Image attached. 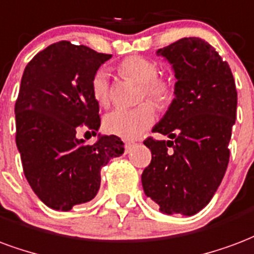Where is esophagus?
Masks as SVG:
<instances>
[{"mask_svg":"<svg viewBox=\"0 0 254 254\" xmlns=\"http://www.w3.org/2000/svg\"><path fill=\"white\" fill-rule=\"evenodd\" d=\"M133 146H134V142H125V153L130 151Z\"/></svg>","mask_w":254,"mask_h":254,"instance_id":"esophagus-1","label":"esophagus"}]
</instances>
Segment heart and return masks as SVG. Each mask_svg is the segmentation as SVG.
I'll use <instances>...</instances> for the list:
<instances>
[{
	"mask_svg": "<svg viewBox=\"0 0 254 254\" xmlns=\"http://www.w3.org/2000/svg\"><path fill=\"white\" fill-rule=\"evenodd\" d=\"M120 72L141 84L140 101L149 99L157 106H167L174 99V86L168 79L159 76V64L142 56H129L120 63ZM90 90L95 102L106 108L110 103V74L106 68L94 72ZM156 120L155 106L142 102L133 109H114L103 118L105 130L127 140L140 137Z\"/></svg>",
	"mask_w": 254,
	"mask_h": 254,
	"instance_id": "1",
	"label": "heart"
}]
</instances>
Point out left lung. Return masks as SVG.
<instances>
[{
	"instance_id": "obj_1",
	"label": "left lung",
	"mask_w": 254,
	"mask_h": 254,
	"mask_svg": "<svg viewBox=\"0 0 254 254\" xmlns=\"http://www.w3.org/2000/svg\"><path fill=\"white\" fill-rule=\"evenodd\" d=\"M175 71V98L148 137L151 164L141 175L146 196L165 214L194 215L211 200L229 164L237 113L232 69L207 41L185 37L160 48Z\"/></svg>"
}]
</instances>
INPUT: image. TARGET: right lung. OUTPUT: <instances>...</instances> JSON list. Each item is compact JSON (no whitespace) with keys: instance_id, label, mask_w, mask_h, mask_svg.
I'll list each match as a JSON object with an SVG mask.
<instances>
[{"instance_id":"add662e5","label":"right lung","mask_w":254,"mask_h":254,"mask_svg":"<svg viewBox=\"0 0 254 254\" xmlns=\"http://www.w3.org/2000/svg\"><path fill=\"white\" fill-rule=\"evenodd\" d=\"M110 58L63 40L40 51L24 69L14 106L16 144L28 183L54 210L68 211L91 200L101 168L124 153V142L114 134L93 145L76 138L79 127L95 133L101 127L90 82Z\"/></svg>"}]
</instances>
